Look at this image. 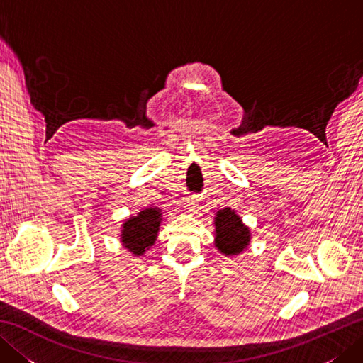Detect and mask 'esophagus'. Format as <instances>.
<instances>
[{"label": "esophagus", "instance_id": "esophagus-1", "mask_svg": "<svg viewBox=\"0 0 363 363\" xmlns=\"http://www.w3.org/2000/svg\"><path fill=\"white\" fill-rule=\"evenodd\" d=\"M198 206H199V199L198 196H189L186 199V209L189 212H196L198 211Z\"/></svg>", "mask_w": 363, "mask_h": 363}]
</instances>
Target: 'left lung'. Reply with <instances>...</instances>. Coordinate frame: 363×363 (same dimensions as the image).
Here are the masks:
<instances>
[{"label":"left lung","instance_id":"left-lung-1","mask_svg":"<svg viewBox=\"0 0 363 363\" xmlns=\"http://www.w3.org/2000/svg\"><path fill=\"white\" fill-rule=\"evenodd\" d=\"M251 242L250 228L243 225L235 211L226 207L215 217V246L225 256H235L248 248Z\"/></svg>","mask_w":363,"mask_h":363}]
</instances>
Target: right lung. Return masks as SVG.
<instances>
[{
  "label": "right lung",
  "mask_w": 363,
  "mask_h": 363,
  "mask_svg": "<svg viewBox=\"0 0 363 363\" xmlns=\"http://www.w3.org/2000/svg\"><path fill=\"white\" fill-rule=\"evenodd\" d=\"M160 221L162 211L159 207H146L135 217H129L121 226L120 240L123 246L134 256H143V252L156 242Z\"/></svg>",
  "instance_id": "right-lung-1"
}]
</instances>
